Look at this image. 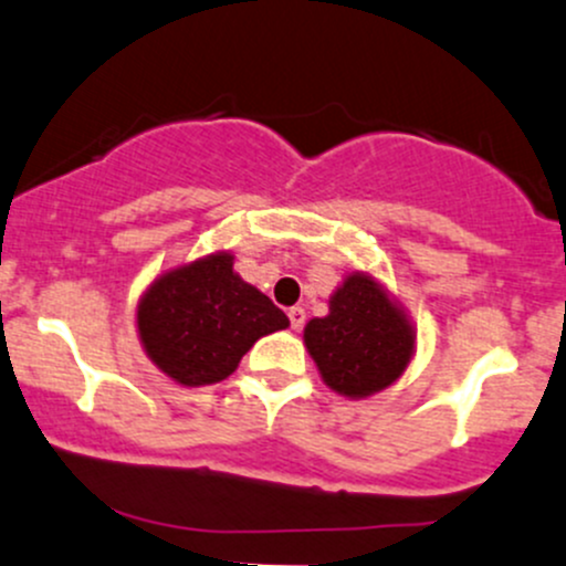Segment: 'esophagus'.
I'll use <instances>...</instances> for the list:
<instances>
[{
    "label": "esophagus",
    "instance_id": "1",
    "mask_svg": "<svg viewBox=\"0 0 566 566\" xmlns=\"http://www.w3.org/2000/svg\"><path fill=\"white\" fill-rule=\"evenodd\" d=\"M287 317H290V325H293V331H301V328H303V323H306V312H303L301 306H293V308H290Z\"/></svg>",
    "mask_w": 566,
    "mask_h": 566
}]
</instances>
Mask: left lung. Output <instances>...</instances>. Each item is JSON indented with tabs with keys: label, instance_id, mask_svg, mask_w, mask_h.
<instances>
[{
	"label": "left lung",
	"instance_id": "left-lung-1",
	"mask_svg": "<svg viewBox=\"0 0 566 566\" xmlns=\"http://www.w3.org/2000/svg\"><path fill=\"white\" fill-rule=\"evenodd\" d=\"M418 328L371 273L344 276L325 317L308 319L303 344L319 377L344 398H368L390 388L415 355Z\"/></svg>",
	"mask_w": 566,
	"mask_h": 566
}]
</instances>
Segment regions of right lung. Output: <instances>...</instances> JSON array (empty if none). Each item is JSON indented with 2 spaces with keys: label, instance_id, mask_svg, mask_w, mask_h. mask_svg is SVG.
Instances as JSON below:
<instances>
[{
  "label": "right lung",
  "instance_id": "1",
  "mask_svg": "<svg viewBox=\"0 0 566 566\" xmlns=\"http://www.w3.org/2000/svg\"><path fill=\"white\" fill-rule=\"evenodd\" d=\"M233 260L213 252L170 268L135 308L143 353L184 388L222 382L258 338L290 325L282 308L238 276Z\"/></svg>",
  "mask_w": 566,
  "mask_h": 566
}]
</instances>
